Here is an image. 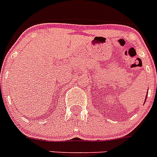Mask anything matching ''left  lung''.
<instances>
[{
    "label": "left lung",
    "instance_id": "8db88e82",
    "mask_svg": "<svg viewBox=\"0 0 157 157\" xmlns=\"http://www.w3.org/2000/svg\"><path fill=\"white\" fill-rule=\"evenodd\" d=\"M147 95H148V94H146V98H147ZM146 98H145V100H146Z\"/></svg>",
    "mask_w": 157,
    "mask_h": 157
}]
</instances>
